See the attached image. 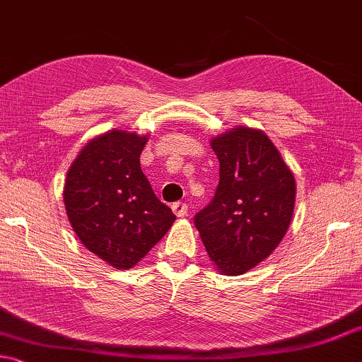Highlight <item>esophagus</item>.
Returning <instances> with one entry per match:
<instances>
[{
    "label": "esophagus",
    "instance_id": "34e87169",
    "mask_svg": "<svg viewBox=\"0 0 362 362\" xmlns=\"http://www.w3.org/2000/svg\"><path fill=\"white\" fill-rule=\"evenodd\" d=\"M172 211H174V214L177 216V217H183V216H187V212H188V206L185 204V203H174L172 204Z\"/></svg>",
    "mask_w": 362,
    "mask_h": 362
}]
</instances>
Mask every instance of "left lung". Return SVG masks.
I'll return each instance as SVG.
<instances>
[{"mask_svg":"<svg viewBox=\"0 0 362 362\" xmlns=\"http://www.w3.org/2000/svg\"><path fill=\"white\" fill-rule=\"evenodd\" d=\"M219 159L214 198L194 216L209 259L223 275L262 262L285 237L296 185L288 165L262 130L235 127L211 140Z\"/></svg>","mask_w":362,"mask_h":362,"instance_id":"8db88e82","label":"left lung"}]
</instances>
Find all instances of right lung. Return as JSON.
<instances>
[{
  "label": "right lung",
  "instance_id": "obj_1",
  "mask_svg": "<svg viewBox=\"0 0 362 362\" xmlns=\"http://www.w3.org/2000/svg\"><path fill=\"white\" fill-rule=\"evenodd\" d=\"M148 135L109 130L82 148L67 172L64 204L85 248L116 269L148 255L175 221L141 172Z\"/></svg>",
  "mask_w": 362,
  "mask_h": 362
}]
</instances>
